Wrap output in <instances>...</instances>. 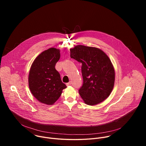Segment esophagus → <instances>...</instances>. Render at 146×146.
I'll return each mask as SVG.
<instances>
[{
    "instance_id": "esophagus-1",
    "label": "esophagus",
    "mask_w": 146,
    "mask_h": 146,
    "mask_svg": "<svg viewBox=\"0 0 146 146\" xmlns=\"http://www.w3.org/2000/svg\"><path fill=\"white\" fill-rule=\"evenodd\" d=\"M71 84H72V83H71V82L70 81V82H69L66 83V85L67 86H70V85H71Z\"/></svg>"
}]
</instances>
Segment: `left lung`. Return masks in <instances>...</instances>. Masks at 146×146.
<instances>
[{"mask_svg": "<svg viewBox=\"0 0 146 146\" xmlns=\"http://www.w3.org/2000/svg\"><path fill=\"white\" fill-rule=\"evenodd\" d=\"M70 57L82 64L83 84L79 94L88 105L105 100L111 92L115 72L108 56L101 50L78 45L70 49Z\"/></svg>", "mask_w": 146, "mask_h": 146, "instance_id": "obj_1", "label": "left lung"}]
</instances>
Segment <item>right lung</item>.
Wrapping results in <instances>:
<instances>
[{
  "label": "right lung",
  "mask_w": 146,
  "mask_h": 146,
  "mask_svg": "<svg viewBox=\"0 0 146 146\" xmlns=\"http://www.w3.org/2000/svg\"><path fill=\"white\" fill-rule=\"evenodd\" d=\"M59 58V49L48 48L36 57L29 71L28 82L31 93L40 102L48 105H53L66 88L55 68Z\"/></svg>",
  "instance_id": "obj_1"
}]
</instances>
